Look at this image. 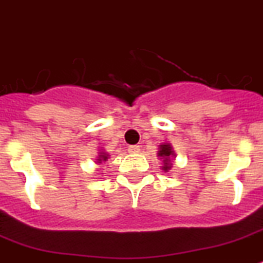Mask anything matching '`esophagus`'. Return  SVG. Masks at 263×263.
<instances>
[{
  "label": "esophagus",
  "instance_id": "1",
  "mask_svg": "<svg viewBox=\"0 0 263 263\" xmlns=\"http://www.w3.org/2000/svg\"><path fill=\"white\" fill-rule=\"evenodd\" d=\"M128 152L129 153H139V152H140V146H139V145L128 146Z\"/></svg>",
  "mask_w": 263,
  "mask_h": 263
}]
</instances>
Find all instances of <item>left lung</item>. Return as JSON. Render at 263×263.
<instances>
[{
    "label": "left lung",
    "mask_w": 263,
    "mask_h": 263,
    "mask_svg": "<svg viewBox=\"0 0 263 263\" xmlns=\"http://www.w3.org/2000/svg\"><path fill=\"white\" fill-rule=\"evenodd\" d=\"M157 157H160V160H162V166L161 169L164 172H169L173 167V160L176 158V153L173 151V146L169 143H162L158 146Z\"/></svg>",
    "instance_id": "8db88e82"
}]
</instances>
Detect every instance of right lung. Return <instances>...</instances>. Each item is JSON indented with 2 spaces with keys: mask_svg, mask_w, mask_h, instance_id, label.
I'll list each match as a JSON object with an SVG mask.
<instances>
[{
  "mask_svg": "<svg viewBox=\"0 0 263 263\" xmlns=\"http://www.w3.org/2000/svg\"><path fill=\"white\" fill-rule=\"evenodd\" d=\"M108 157H110V155H108L106 151H103V149H101L98 152V157L96 158V164H102V162H105V161L108 160Z\"/></svg>",
  "mask_w": 263,
  "mask_h": 263,
  "instance_id": "1",
  "label": "right lung"
}]
</instances>
